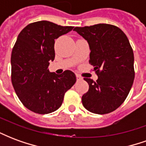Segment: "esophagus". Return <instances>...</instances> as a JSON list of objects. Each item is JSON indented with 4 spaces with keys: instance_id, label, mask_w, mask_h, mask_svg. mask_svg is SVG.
Instances as JSON below:
<instances>
[{
    "instance_id": "34e87169",
    "label": "esophagus",
    "mask_w": 146,
    "mask_h": 146,
    "mask_svg": "<svg viewBox=\"0 0 146 146\" xmlns=\"http://www.w3.org/2000/svg\"><path fill=\"white\" fill-rule=\"evenodd\" d=\"M76 80H82V77L80 76L79 74H76Z\"/></svg>"
}]
</instances>
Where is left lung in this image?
<instances>
[{"instance_id": "8db88e82", "label": "left lung", "mask_w": 146, "mask_h": 146, "mask_svg": "<svg viewBox=\"0 0 146 146\" xmlns=\"http://www.w3.org/2000/svg\"><path fill=\"white\" fill-rule=\"evenodd\" d=\"M74 31L88 41L89 62L98 80L84 78L88 92L82 96L86 110L96 114L111 113L127 97L135 79L134 53L125 33L110 24L75 27Z\"/></svg>"}]
</instances>
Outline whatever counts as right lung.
Wrapping results in <instances>:
<instances>
[{"instance_id":"add662e5","label":"right lung","mask_w":146,"mask_h":146,"mask_svg":"<svg viewBox=\"0 0 146 146\" xmlns=\"http://www.w3.org/2000/svg\"><path fill=\"white\" fill-rule=\"evenodd\" d=\"M73 29L39 21L29 24L19 34L11 52V82L28 110L39 114L57 110L65 93L76 83L71 70L58 75L48 68L55 56L54 40Z\"/></svg>"}]
</instances>
